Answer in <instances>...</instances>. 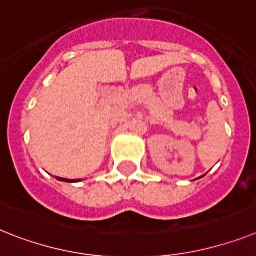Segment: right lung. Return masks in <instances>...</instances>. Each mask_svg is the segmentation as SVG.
I'll use <instances>...</instances> for the list:
<instances>
[{"label": "right lung", "instance_id": "1", "mask_svg": "<svg viewBox=\"0 0 256 256\" xmlns=\"http://www.w3.org/2000/svg\"><path fill=\"white\" fill-rule=\"evenodd\" d=\"M58 181H64V182H76L75 180H68V178H61V177H56Z\"/></svg>", "mask_w": 256, "mask_h": 256}]
</instances>
